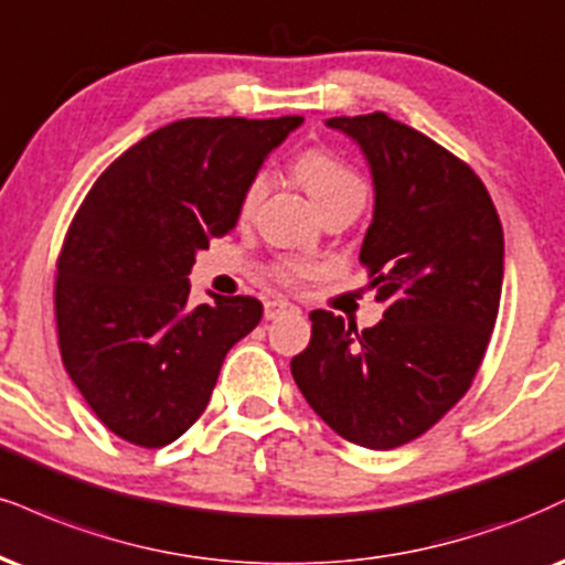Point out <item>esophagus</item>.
<instances>
[{
    "label": "esophagus",
    "instance_id": "34e87169",
    "mask_svg": "<svg viewBox=\"0 0 565 565\" xmlns=\"http://www.w3.org/2000/svg\"><path fill=\"white\" fill-rule=\"evenodd\" d=\"M295 312H300V308L287 302V300H268V302H265V321H276V318H281V316H295Z\"/></svg>",
    "mask_w": 565,
    "mask_h": 565
}]
</instances>
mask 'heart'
<instances>
[{"label":"heart","mask_w":565,"mask_h":565,"mask_svg":"<svg viewBox=\"0 0 565 565\" xmlns=\"http://www.w3.org/2000/svg\"><path fill=\"white\" fill-rule=\"evenodd\" d=\"M295 173L302 186L308 189V194L312 196L316 205H323V202L337 200V196H344V194H363V181L358 179V173L352 171L348 162L339 160L337 154L326 152V149H308V152L297 154ZM265 186H268L265 173H257L249 179L239 200L242 215L253 213L257 202L263 200ZM312 274H316V268L302 260H281L274 265V276L281 284H300Z\"/></svg>","instance_id":"obj_1"}]
</instances>
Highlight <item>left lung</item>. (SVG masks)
<instances>
[{"mask_svg": "<svg viewBox=\"0 0 565 565\" xmlns=\"http://www.w3.org/2000/svg\"><path fill=\"white\" fill-rule=\"evenodd\" d=\"M326 126L369 160L373 221L360 263L384 318L358 331L312 310L291 376L339 437L392 450L429 431L477 376L498 321L502 226L479 175L416 128L386 113Z\"/></svg>", "mask_w": 565, "mask_h": 565, "instance_id": "1", "label": "left lung"}]
</instances>
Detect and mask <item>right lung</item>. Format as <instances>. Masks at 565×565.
I'll use <instances>...</instances> for the list:
<instances>
[{
    "label": "right lung",
    "instance_id": "right-lung-1",
    "mask_svg": "<svg viewBox=\"0 0 565 565\" xmlns=\"http://www.w3.org/2000/svg\"><path fill=\"white\" fill-rule=\"evenodd\" d=\"M300 115L186 118L99 175L67 228L54 316L67 376L120 439L162 447L210 403L226 352L260 323L255 297L189 305V274L239 221L249 179Z\"/></svg>",
    "mask_w": 565,
    "mask_h": 565
}]
</instances>
